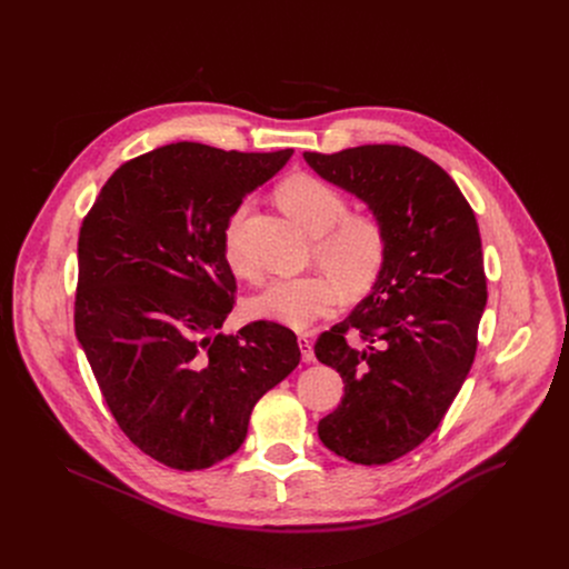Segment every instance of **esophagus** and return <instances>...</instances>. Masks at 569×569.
Wrapping results in <instances>:
<instances>
[{"instance_id": "obj_1", "label": "esophagus", "mask_w": 569, "mask_h": 569, "mask_svg": "<svg viewBox=\"0 0 569 569\" xmlns=\"http://www.w3.org/2000/svg\"><path fill=\"white\" fill-rule=\"evenodd\" d=\"M297 342H299V349H301V358H303V362H312V360H315L312 340H310L308 336H299V338H297Z\"/></svg>"}]
</instances>
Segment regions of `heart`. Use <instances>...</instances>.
Wrapping results in <instances>:
<instances>
[{"mask_svg":"<svg viewBox=\"0 0 569 569\" xmlns=\"http://www.w3.org/2000/svg\"><path fill=\"white\" fill-rule=\"evenodd\" d=\"M277 198L286 213L299 222L315 242V259L327 274L272 279L252 297L250 310L259 319H270L290 329H308L319 317L331 315L338 288L347 297L367 292L387 257V236L371 216H347L345 196L315 176L288 178ZM246 207H238L224 229V252L238 274H250L238 252V229Z\"/></svg>","mask_w":569,"mask_h":569,"instance_id":"1","label":"heart"}]
</instances>
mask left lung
I'll use <instances>...</instances> for the list:
<instances>
[{
  "mask_svg": "<svg viewBox=\"0 0 569 569\" xmlns=\"http://www.w3.org/2000/svg\"><path fill=\"white\" fill-rule=\"evenodd\" d=\"M303 159L362 200L387 236L371 292L315 345L345 380L342 402L317 432L353 463H389L439 428L475 360L486 308L479 227L455 180L408 146Z\"/></svg>",
  "mask_w": 569,
  "mask_h": 569,
  "instance_id": "8db88e82",
  "label": "left lung"
}]
</instances>
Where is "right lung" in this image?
Here are the masks:
<instances>
[{
    "instance_id": "1",
    "label": "right lung",
    "mask_w": 569,
    "mask_h": 569,
    "mask_svg": "<svg viewBox=\"0 0 569 569\" xmlns=\"http://www.w3.org/2000/svg\"><path fill=\"white\" fill-rule=\"evenodd\" d=\"M290 157L161 146L117 169L80 227L76 338L119 428L159 463L233 455L259 398L301 360L274 321L220 333L236 292L224 229Z\"/></svg>"
}]
</instances>
